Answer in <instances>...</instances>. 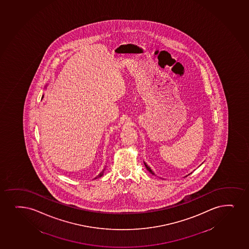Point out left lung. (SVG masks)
Listing matches in <instances>:
<instances>
[{"label":"left lung","mask_w":249,"mask_h":249,"mask_svg":"<svg viewBox=\"0 0 249 249\" xmlns=\"http://www.w3.org/2000/svg\"><path fill=\"white\" fill-rule=\"evenodd\" d=\"M144 164H145V166H146V169H147V170H148V171H149V173H152V174H153V175H154V173H153V172H152V169H151V168H150V167H148V166H147V165H146V164L145 163V162H144Z\"/></svg>","instance_id":"8db88e82"}]
</instances>
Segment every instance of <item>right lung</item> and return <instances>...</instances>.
<instances>
[{
	"mask_svg": "<svg viewBox=\"0 0 249 249\" xmlns=\"http://www.w3.org/2000/svg\"><path fill=\"white\" fill-rule=\"evenodd\" d=\"M41 98H43V96H42V97H41ZM104 171H105V168H104V169H103V171H102V172H101V173H100L99 175H97V177H96V178H95V179L99 178H101V177H102V176H103V173H104Z\"/></svg>",
	"mask_w": 249,
	"mask_h": 249,
	"instance_id": "obj_1",
	"label": "right lung"
}]
</instances>
